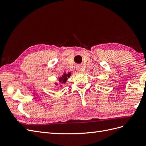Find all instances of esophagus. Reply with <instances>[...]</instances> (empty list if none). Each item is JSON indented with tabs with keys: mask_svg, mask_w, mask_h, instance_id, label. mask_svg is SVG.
Listing matches in <instances>:
<instances>
[{
	"mask_svg": "<svg viewBox=\"0 0 146 146\" xmlns=\"http://www.w3.org/2000/svg\"><path fill=\"white\" fill-rule=\"evenodd\" d=\"M77 70H78V71H80V70H81V68H80V67H78V68H77Z\"/></svg>",
	"mask_w": 146,
	"mask_h": 146,
	"instance_id": "esophagus-1",
	"label": "esophagus"
}]
</instances>
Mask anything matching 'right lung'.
Returning a JSON list of instances; mask_svg holds the SVG:
<instances>
[{
  "label": "right lung",
  "instance_id": "1",
  "mask_svg": "<svg viewBox=\"0 0 146 146\" xmlns=\"http://www.w3.org/2000/svg\"><path fill=\"white\" fill-rule=\"evenodd\" d=\"M70 73H68V74H64L63 76L59 78L60 82L64 83L66 82V80H67V78H69L70 77Z\"/></svg>",
  "mask_w": 146,
  "mask_h": 146
}]
</instances>
